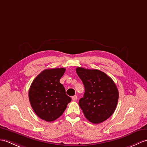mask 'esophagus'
<instances>
[{
	"mask_svg": "<svg viewBox=\"0 0 147 147\" xmlns=\"http://www.w3.org/2000/svg\"><path fill=\"white\" fill-rule=\"evenodd\" d=\"M77 95H74V96H72V100H74V101H76V100H77Z\"/></svg>",
	"mask_w": 147,
	"mask_h": 147,
	"instance_id": "esophagus-1",
	"label": "esophagus"
}]
</instances>
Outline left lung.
Segmentation results:
<instances>
[{"label":"left lung","mask_w":147,"mask_h":147,"mask_svg":"<svg viewBox=\"0 0 147 147\" xmlns=\"http://www.w3.org/2000/svg\"><path fill=\"white\" fill-rule=\"evenodd\" d=\"M76 71L85 86L80 107L90 122L101 123L110 117L116 108L117 86L111 78L100 70L77 67Z\"/></svg>","instance_id":"8db88e82"}]
</instances>
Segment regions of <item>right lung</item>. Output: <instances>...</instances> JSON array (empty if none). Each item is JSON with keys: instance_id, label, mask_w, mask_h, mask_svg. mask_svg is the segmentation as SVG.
<instances>
[{"instance_id": "1", "label": "right lung", "mask_w": 147, "mask_h": 147, "mask_svg": "<svg viewBox=\"0 0 147 147\" xmlns=\"http://www.w3.org/2000/svg\"><path fill=\"white\" fill-rule=\"evenodd\" d=\"M65 68L45 69L33 80L29 90V100L38 116L47 122L57 119L67 107L71 98L65 94L59 82Z\"/></svg>"}]
</instances>
